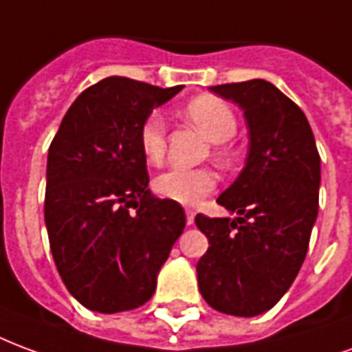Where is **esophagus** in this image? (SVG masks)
<instances>
[{
  "label": "esophagus",
  "mask_w": 352,
  "mask_h": 352,
  "mask_svg": "<svg viewBox=\"0 0 352 352\" xmlns=\"http://www.w3.org/2000/svg\"><path fill=\"white\" fill-rule=\"evenodd\" d=\"M195 212L193 210H186V221H187V225H193L195 223Z\"/></svg>",
  "instance_id": "34e87169"
}]
</instances>
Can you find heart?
Here are the masks:
<instances>
[{
    "instance_id": "obj_1",
    "label": "heart",
    "mask_w": 352,
    "mask_h": 352,
    "mask_svg": "<svg viewBox=\"0 0 352 352\" xmlns=\"http://www.w3.org/2000/svg\"><path fill=\"white\" fill-rule=\"evenodd\" d=\"M187 118L206 135L212 142H227L236 135V116L229 104L212 95L197 97L187 104ZM140 148L148 163L157 165L165 157V120L151 114L140 129ZM217 186V176L210 168L173 166L153 179V189L166 201L182 206H195Z\"/></svg>"
}]
</instances>
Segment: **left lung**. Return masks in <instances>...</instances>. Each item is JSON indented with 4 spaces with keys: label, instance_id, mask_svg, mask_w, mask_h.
<instances>
[{
    "label": "left lung",
    "instance_id": "8db88e82",
    "mask_svg": "<svg viewBox=\"0 0 352 352\" xmlns=\"http://www.w3.org/2000/svg\"><path fill=\"white\" fill-rule=\"evenodd\" d=\"M243 110L245 166L217 199L238 217H195L210 248L197 264L202 298L217 311L255 317L289 291L319 212L320 157L306 114L261 78L212 86Z\"/></svg>",
    "mask_w": 352,
    "mask_h": 352
}]
</instances>
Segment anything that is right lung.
I'll list each match as a JSON object with an SVG mask.
<instances>
[{"instance_id": "1", "label": "right lung", "mask_w": 352, "mask_h": 352, "mask_svg": "<svg viewBox=\"0 0 352 352\" xmlns=\"http://www.w3.org/2000/svg\"><path fill=\"white\" fill-rule=\"evenodd\" d=\"M184 86L109 76L84 89L46 161L45 223L54 263L82 306L129 311L151 298L186 227L178 202L153 197L140 129Z\"/></svg>"}]
</instances>
